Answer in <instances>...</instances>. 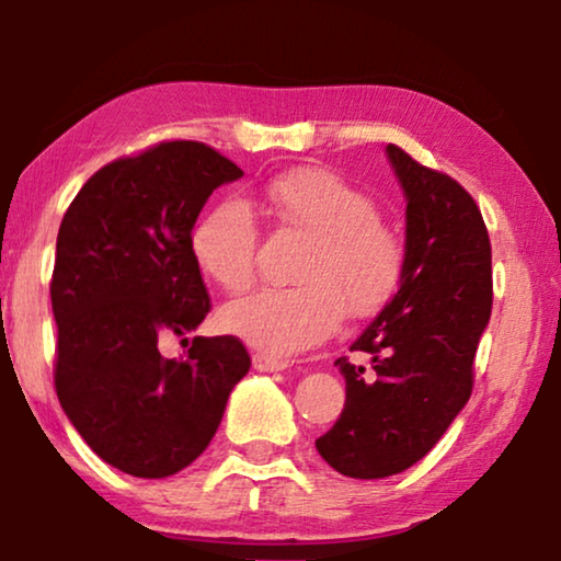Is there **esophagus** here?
<instances>
[{
	"label": "esophagus",
	"instance_id": "34e87169",
	"mask_svg": "<svg viewBox=\"0 0 561 561\" xmlns=\"http://www.w3.org/2000/svg\"><path fill=\"white\" fill-rule=\"evenodd\" d=\"M253 367L257 371H283V369H288L290 364L286 359H275V356H267V354H255Z\"/></svg>",
	"mask_w": 561,
	"mask_h": 561
}]
</instances>
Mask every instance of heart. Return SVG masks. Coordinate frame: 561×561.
I'll use <instances>...</instances> for the list:
<instances>
[{"label": "heart", "instance_id": "b5f03b06", "mask_svg": "<svg viewBox=\"0 0 561 561\" xmlns=\"http://www.w3.org/2000/svg\"><path fill=\"white\" fill-rule=\"evenodd\" d=\"M263 209L290 230L311 238L296 267L294 288H263L225 306L227 334L288 356L334 334L341 313L367 319L394 298L404 275V245L379 220L369 194L329 169L298 167L263 186ZM192 257L227 294H242L255 280L257 225L242 202L225 199L194 225Z\"/></svg>", "mask_w": 561, "mask_h": 561}]
</instances>
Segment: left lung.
I'll list each match as a JSON object with an SVG mask.
<instances>
[{"label":"left lung","mask_w":561,"mask_h":561,"mask_svg":"<svg viewBox=\"0 0 561 561\" xmlns=\"http://www.w3.org/2000/svg\"><path fill=\"white\" fill-rule=\"evenodd\" d=\"M408 197L404 275L394 298L334 362L346 402L316 450L348 478H387L425 458L473 392L478 341L491 319V240L453 176L387 144Z\"/></svg>","instance_id":"1"}]
</instances>
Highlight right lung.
Returning <instances> with one entry per match:
<instances>
[{"instance_id": "add662e5", "label": "right lung", "mask_w": 561, "mask_h": 561, "mask_svg": "<svg viewBox=\"0 0 561 561\" xmlns=\"http://www.w3.org/2000/svg\"><path fill=\"white\" fill-rule=\"evenodd\" d=\"M240 176L213 146L161 141L99 169L60 222L55 392L95 456L128 476L167 478L199 458L250 369L238 336H194L182 359L159 352L209 313L192 227Z\"/></svg>"}]
</instances>
